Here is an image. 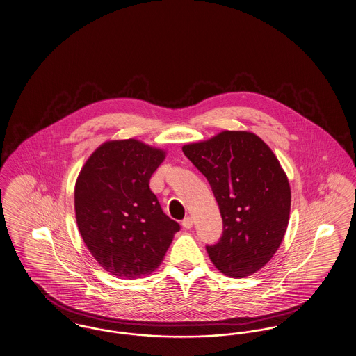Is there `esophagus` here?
Listing matches in <instances>:
<instances>
[{
	"instance_id": "34e87169",
	"label": "esophagus",
	"mask_w": 356,
	"mask_h": 356,
	"mask_svg": "<svg viewBox=\"0 0 356 356\" xmlns=\"http://www.w3.org/2000/svg\"><path fill=\"white\" fill-rule=\"evenodd\" d=\"M181 225L186 228V229H191L192 228V225H193V220H192V218H186L183 222H181Z\"/></svg>"
}]
</instances>
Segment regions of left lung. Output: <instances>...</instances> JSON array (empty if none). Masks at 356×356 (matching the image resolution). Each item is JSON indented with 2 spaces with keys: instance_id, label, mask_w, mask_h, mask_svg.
Returning <instances> with one entry per match:
<instances>
[{
  "instance_id": "obj_1",
  "label": "left lung",
  "mask_w": 356,
  "mask_h": 356,
  "mask_svg": "<svg viewBox=\"0 0 356 356\" xmlns=\"http://www.w3.org/2000/svg\"><path fill=\"white\" fill-rule=\"evenodd\" d=\"M208 180L220 208L222 234L207 252L227 276L245 277L264 267L286 235L291 189L270 147L251 132L224 131L183 147Z\"/></svg>"
}]
</instances>
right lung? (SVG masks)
I'll use <instances>...</instances> for the list:
<instances>
[{
    "mask_svg": "<svg viewBox=\"0 0 356 356\" xmlns=\"http://www.w3.org/2000/svg\"><path fill=\"white\" fill-rule=\"evenodd\" d=\"M165 152L137 140L108 141L86 160L74 188L79 231L105 271L136 279L154 271L180 224L149 188Z\"/></svg>",
    "mask_w": 356,
    "mask_h": 356,
    "instance_id": "1",
    "label": "right lung"
}]
</instances>
